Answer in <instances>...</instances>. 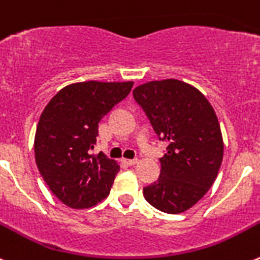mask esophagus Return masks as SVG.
Here are the masks:
<instances>
[{
	"label": "esophagus",
	"instance_id": "34e87169",
	"mask_svg": "<svg viewBox=\"0 0 260 260\" xmlns=\"http://www.w3.org/2000/svg\"><path fill=\"white\" fill-rule=\"evenodd\" d=\"M123 163H125V165H127V166H135V165H137V163H139V160H137V159H136V158H133V159H123Z\"/></svg>",
	"mask_w": 260,
	"mask_h": 260
}]
</instances>
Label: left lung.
Listing matches in <instances>:
<instances>
[{
	"instance_id": "1",
	"label": "left lung",
	"mask_w": 260,
	"mask_h": 260,
	"mask_svg": "<svg viewBox=\"0 0 260 260\" xmlns=\"http://www.w3.org/2000/svg\"><path fill=\"white\" fill-rule=\"evenodd\" d=\"M159 140L167 141L160 175L144 188L147 202L167 214L184 212L214 184L223 160V137L205 95L182 81L167 79L133 90Z\"/></svg>"
}]
</instances>
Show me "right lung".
<instances>
[{
  "mask_svg": "<svg viewBox=\"0 0 260 260\" xmlns=\"http://www.w3.org/2000/svg\"><path fill=\"white\" fill-rule=\"evenodd\" d=\"M132 86V81L71 84L51 98L40 116L35 136L37 168L53 194L69 207H92L109 196L120 167L92 150L98 123Z\"/></svg>",
  "mask_w": 260,
  "mask_h": 260,
  "instance_id": "add662e5",
  "label": "right lung"
}]
</instances>
